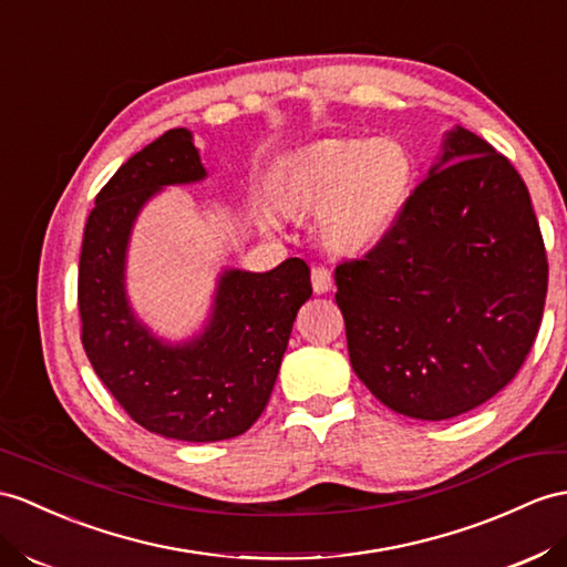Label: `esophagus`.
<instances>
[{
	"instance_id": "34e87169",
	"label": "esophagus",
	"mask_w": 567,
	"mask_h": 567,
	"mask_svg": "<svg viewBox=\"0 0 567 567\" xmlns=\"http://www.w3.org/2000/svg\"><path fill=\"white\" fill-rule=\"evenodd\" d=\"M312 291L315 293L331 291V271L327 267H315L312 269Z\"/></svg>"
}]
</instances>
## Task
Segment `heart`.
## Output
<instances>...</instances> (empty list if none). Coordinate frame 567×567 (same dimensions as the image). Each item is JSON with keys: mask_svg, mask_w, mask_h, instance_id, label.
<instances>
[{"mask_svg": "<svg viewBox=\"0 0 567 567\" xmlns=\"http://www.w3.org/2000/svg\"><path fill=\"white\" fill-rule=\"evenodd\" d=\"M413 163L392 140H331L291 158L276 179L291 212L320 209L322 238L339 252L378 245L402 214Z\"/></svg>", "mask_w": 567, "mask_h": 567, "instance_id": "b5f03b06", "label": "heart"}]
</instances>
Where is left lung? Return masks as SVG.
<instances>
[{"instance_id": "1", "label": "left lung", "mask_w": 567, "mask_h": 567, "mask_svg": "<svg viewBox=\"0 0 567 567\" xmlns=\"http://www.w3.org/2000/svg\"><path fill=\"white\" fill-rule=\"evenodd\" d=\"M355 375L421 421L472 411L513 380L542 324L548 261L529 189L464 127L396 224L334 271Z\"/></svg>"}]
</instances>
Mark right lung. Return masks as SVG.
<instances>
[{
    "label": "right lung",
    "instance_id": "right-lung-1",
    "mask_svg": "<svg viewBox=\"0 0 567 567\" xmlns=\"http://www.w3.org/2000/svg\"><path fill=\"white\" fill-rule=\"evenodd\" d=\"M204 177L192 132H165L99 192L79 259L81 343L95 375L132 421L185 443L243 435L261 416L312 296L308 265L291 257L265 274H220L209 324L187 343H163L136 320L124 293L134 220L161 187Z\"/></svg>",
    "mask_w": 567,
    "mask_h": 567
}]
</instances>
